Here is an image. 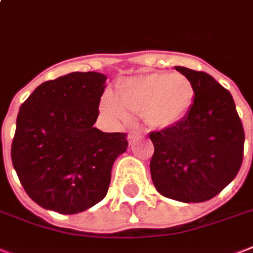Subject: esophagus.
<instances>
[{
    "instance_id": "34e87169",
    "label": "esophagus",
    "mask_w": 253,
    "mask_h": 253,
    "mask_svg": "<svg viewBox=\"0 0 253 253\" xmlns=\"http://www.w3.org/2000/svg\"><path fill=\"white\" fill-rule=\"evenodd\" d=\"M140 134H141V133H138V132H129V134H128L129 142H133L134 140H136V138L140 136Z\"/></svg>"
}]
</instances>
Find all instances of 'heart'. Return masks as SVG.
Returning a JSON list of instances; mask_svg holds the SVG:
<instances>
[{
  "instance_id": "heart-1",
  "label": "heart",
  "mask_w": 253,
  "mask_h": 253,
  "mask_svg": "<svg viewBox=\"0 0 253 253\" xmlns=\"http://www.w3.org/2000/svg\"><path fill=\"white\" fill-rule=\"evenodd\" d=\"M193 96L191 81L181 73H148L123 80L117 85V96L104 93L100 109L117 124L128 123L130 113H140L151 128L164 129L187 116Z\"/></svg>"
}]
</instances>
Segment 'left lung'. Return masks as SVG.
Listing matches in <instances>:
<instances>
[{"label":"left lung","instance_id":"obj_1","mask_svg":"<svg viewBox=\"0 0 253 253\" xmlns=\"http://www.w3.org/2000/svg\"><path fill=\"white\" fill-rule=\"evenodd\" d=\"M195 92L181 121L149 133L153 185L181 203H203L219 195L242 167L244 129L231 93L204 72L174 66Z\"/></svg>","mask_w":253,"mask_h":253}]
</instances>
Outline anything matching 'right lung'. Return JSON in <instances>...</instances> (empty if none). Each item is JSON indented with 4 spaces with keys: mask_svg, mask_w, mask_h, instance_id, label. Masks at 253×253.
I'll return each mask as SVG.
<instances>
[{
    "mask_svg": "<svg viewBox=\"0 0 253 253\" xmlns=\"http://www.w3.org/2000/svg\"><path fill=\"white\" fill-rule=\"evenodd\" d=\"M106 76L73 72L42 83L21 105L11 161L28 196L45 210L75 214L105 197L125 133L93 125Z\"/></svg>",
    "mask_w": 253,
    "mask_h": 253,
    "instance_id": "right-lung-1",
    "label": "right lung"
}]
</instances>
